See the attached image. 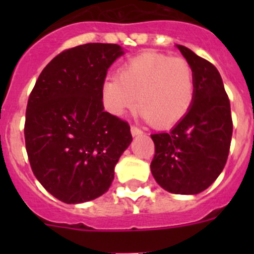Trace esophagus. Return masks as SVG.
I'll return each instance as SVG.
<instances>
[{
	"mask_svg": "<svg viewBox=\"0 0 254 254\" xmlns=\"http://www.w3.org/2000/svg\"><path fill=\"white\" fill-rule=\"evenodd\" d=\"M131 133L132 136H138V134H142L143 131L141 128H138L137 126H131Z\"/></svg>",
	"mask_w": 254,
	"mask_h": 254,
	"instance_id": "obj_1",
	"label": "esophagus"
}]
</instances>
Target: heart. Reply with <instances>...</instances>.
Returning a JSON list of instances; mask_svg holds the SVG:
<instances>
[{
  "instance_id": "obj_1",
  "label": "heart",
  "mask_w": 254,
  "mask_h": 254,
  "mask_svg": "<svg viewBox=\"0 0 254 254\" xmlns=\"http://www.w3.org/2000/svg\"><path fill=\"white\" fill-rule=\"evenodd\" d=\"M194 89L193 68L185 58L145 52L123 64L120 77L105 80L103 99L116 116L138 107L150 125L167 128L187 116Z\"/></svg>"
}]
</instances>
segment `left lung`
Instances as JSON below:
<instances>
[{
  "label": "left lung",
  "mask_w": 254,
  "mask_h": 254,
  "mask_svg": "<svg viewBox=\"0 0 254 254\" xmlns=\"http://www.w3.org/2000/svg\"><path fill=\"white\" fill-rule=\"evenodd\" d=\"M194 73V99L187 116L170 132L151 134V173L158 185L177 194L210 187L228 160L233 134L230 102L214 64L177 46Z\"/></svg>",
  "instance_id": "8db88e82"
}]
</instances>
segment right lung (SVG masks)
<instances>
[{
  "label": "right lung",
  "mask_w": 254,
  "mask_h": 254,
  "mask_svg": "<svg viewBox=\"0 0 254 254\" xmlns=\"http://www.w3.org/2000/svg\"><path fill=\"white\" fill-rule=\"evenodd\" d=\"M118 44L64 49L44 67L26 105L25 147L34 176L52 196L81 203L105 193L132 141L128 122L104 112L108 68Z\"/></svg>",
  "instance_id": "obj_1"
}]
</instances>
